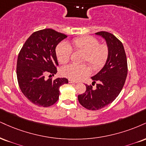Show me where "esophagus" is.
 Segmentation results:
<instances>
[{
	"label": "esophagus",
	"instance_id": "1",
	"mask_svg": "<svg viewBox=\"0 0 146 146\" xmlns=\"http://www.w3.org/2000/svg\"><path fill=\"white\" fill-rule=\"evenodd\" d=\"M68 82H69V83H71V84H76L77 83L76 82H75V81H73L71 80H68Z\"/></svg>",
	"mask_w": 146,
	"mask_h": 146
}]
</instances>
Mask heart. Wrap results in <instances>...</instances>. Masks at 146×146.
Instances as JSON below:
<instances>
[{
    "label": "heart",
    "instance_id": "1",
    "mask_svg": "<svg viewBox=\"0 0 146 146\" xmlns=\"http://www.w3.org/2000/svg\"><path fill=\"white\" fill-rule=\"evenodd\" d=\"M73 50L83 52L82 62H86L94 71L103 68L109 56L108 45L100 43L99 40L93 36H82L73 38L71 46L66 41L58 43L56 47V55L58 62L61 64L68 62ZM60 73L69 80L76 81L88 75L89 69L86 64H70L63 66Z\"/></svg>",
    "mask_w": 146,
    "mask_h": 146
}]
</instances>
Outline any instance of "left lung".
Listing matches in <instances>:
<instances>
[{
  "label": "left lung",
  "instance_id": "8db88e82",
  "mask_svg": "<svg viewBox=\"0 0 146 146\" xmlns=\"http://www.w3.org/2000/svg\"><path fill=\"white\" fill-rule=\"evenodd\" d=\"M105 39L109 48V56L105 66L97 74L92 77V84L86 85V90L79 94L78 101L84 108L98 110L111 103L123 88L127 76V60L123 45L111 33L101 31L96 33Z\"/></svg>",
  "mask_w": 146,
  "mask_h": 146
}]
</instances>
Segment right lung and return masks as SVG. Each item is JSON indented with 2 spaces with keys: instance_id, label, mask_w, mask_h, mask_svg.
I'll return each instance as SVG.
<instances>
[{
  "instance_id": "add662e5",
  "label": "right lung",
  "mask_w": 146,
  "mask_h": 146,
  "mask_svg": "<svg viewBox=\"0 0 146 146\" xmlns=\"http://www.w3.org/2000/svg\"><path fill=\"white\" fill-rule=\"evenodd\" d=\"M66 35L51 29L33 33L21 49L17 61V78L24 95L33 104L50 107L59 98L60 86L68 82L66 78L45 80L54 75L58 63L56 47Z\"/></svg>"
}]
</instances>
